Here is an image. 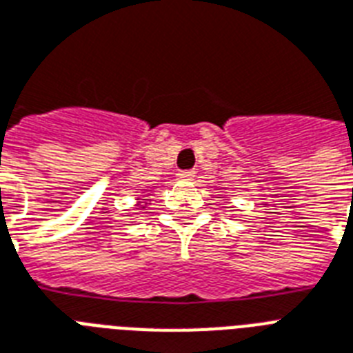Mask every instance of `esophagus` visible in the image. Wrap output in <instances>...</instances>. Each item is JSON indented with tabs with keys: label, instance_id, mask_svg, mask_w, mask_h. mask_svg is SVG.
<instances>
[{
	"label": "esophagus",
	"instance_id": "esophagus-1",
	"mask_svg": "<svg viewBox=\"0 0 353 353\" xmlns=\"http://www.w3.org/2000/svg\"><path fill=\"white\" fill-rule=\"evenodd\" d=\"M194 174H196V173H194L193 169H185V171H180L179 176H180V179H182V180H193V179H194Z\"/></svg>",
	"mask_w": 353,
	"mask_h": 353
}]
</instances>
